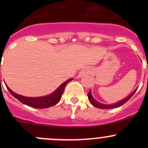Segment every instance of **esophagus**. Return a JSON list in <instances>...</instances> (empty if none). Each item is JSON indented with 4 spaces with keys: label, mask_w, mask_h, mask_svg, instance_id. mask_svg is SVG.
Returning <instances> with one entry per match:
<instances>
[{
    "label": "esophagus",
    "mask_w": 148,
    "mask_h": 148,
    "mask_svg": "<svg viewBox=\"0 0 148 148\" xmlns=\"http://www.w3.org/2000/svg\"><path fill=\"white\" fill-rule=\"evenodd\" d=\"M89 72H90V70H89V68H84L79 71V74L78 77H79L80 78V77H83V76L87 75V74H89Z\"/></svg>",
    "instance_id": "obj_1"
}]
</instances>
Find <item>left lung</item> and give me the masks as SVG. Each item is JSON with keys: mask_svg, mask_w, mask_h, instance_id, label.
Returning a JSON list of instances; mask_svg holds the SVG:
<instances>
[{"mask_svg": "<svg viewBox=\"0 0 148 148\" xmlns=\"http://www.w3.org/2000/svg\"><path fill=\"white\" fill-rule=\"evenodd\" d=\"M137 89H138V88H137L135 90H134L133 92H132V93L129 95V96H127V97H125V99H122V100L119 101V102L114 103V104H102V103L97 102V101L96 99H95V98L92 97L91 90L89 91V93L87 94V96H88V99H89V102H90L92 105L95 106V107H97V108H99V109H113V108H117V107H120V106H122V104H124L125 103H126L127 102V101L129 100L131 97H132V95L135 93V92L137 91Z\"/></svg>", "mask_w": 148, "mask_h": 148, "instance_id": "8db88e82", "label": "left lung"}]
</instances>
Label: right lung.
<instances>
[{
    "label": "right lung",
    "instance_id": "obj_1",
    "mask_svg": "<svg viewBox=\"0 0 148 148\" xmlns=\"http://www.w3.org/2000/svg\"><path fill=\"white\" fill-rule=\"evenodd\" d=\"M72 79H73L71 78L69 79L66 80L50 95H47V96L38 97H28L22 96V95H20L13 92L11 89H9V87L6 84H5V86H6L7 89L9 91L10 93L23 104L29 106L31 107H34V108L45 109L52 107V106L55 105L59 102L64 93V90L65 89L66 85Z\"/></svg>",
    "mask_w": 148,
    "mask_h": 148
}]
</instances>
